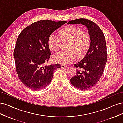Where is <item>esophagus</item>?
<instances>
[{"label":"esophagus","mask_w":123,"mask_h":123,"mask_svg":"<svg viewBox=\"0 0 123 123\" xmlns=\"http://www.w3.org/2000/svg\"><path fill=\"white\" fill-rule=\"evenodd\" d=\"M61 66L62 68H67V66L65 65V64H61Z\"/></svg>","instance_id":"esophagus-1"}]
</instances>
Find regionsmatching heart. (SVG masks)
I'll return each instance as SVG.
<instances>
[{
    "label": "heart",
    "mask_w": 123,
    "mask_h": 123,
    "mask_svg": "<svg viewBox=\"0 0 123 123\" xmlns=\"http://www.w3.org/2000/svg\"><path fill=\"white\" fill-rule=\"evenodd\" d=\"M59 36L51 34L48 38V44L50 49L54 52L60 50L62 43H66L67 51L55 54L53 58L63 64L72 62L76 59L81 58L86 54L90 46V37L87 32L73 25H67L59 31Z\"/></svg>",
    "instance_id": "heart-1"
}]
</instances>
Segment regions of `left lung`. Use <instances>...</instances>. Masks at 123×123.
Returning a JSON list of instances; mask_svg holds the SVG:
<instances>
[{
	"instance_id": "8db88e82",
	"label": "left lung",
	"mask_w": 123,
	"mask_h": 123,
	"mask_svg": "<svg viewBox=\"0 0 123 123\" xmlns=\"http://www.w3.org/2000/svg\"><path fill=\"white\" fill-rule=\"evenodd\" d=\"M70 24L86 26L90 37V46L82 60L74 66L76 75L70 79L71 84L80 90H87L98 84L107 62V53L105 37L102 30L94 22L84 18L69 21Z\"/></svg>"
}]
</instances>
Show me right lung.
I'll return each mask as SVG.
<instances>
[{
	"instance_id": "right-lung-1",
	"label": "right lung",
	"mask_w": 123,
	"mask_h": 123,
	"mask_svg": "<svg viewBox=\"0 0 123 123\" xmlns=\"http://www.w3.org/2000/svg\"><path fill=\"white\" fill-rule=\"evenodd\" d=\"M67 23L43 20L25 28L18 36L14 56L16 70L23 84L33 90L46 87L52 79L55 69L61 65H45L51 51L48 46L49 36Z\"/></svg>"
}]
</instances>
